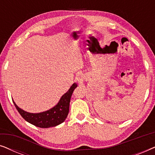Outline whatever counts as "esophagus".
Wrapping results in <instances>:
<instances>
[{
	"mask_svg": "<svg viewBox=\"0 0 155 155\" xmlns=\"http://www.w3.org/2000/svg\"><path fill=\"white\" fill-rule=\"evenodd\" d=\"M82 76L81 74H79V75H78V81H79V80H80V78H82Z\"/></svg>",
	"mask_w": 155,
	"mask_h": 155,
	"instance_id": "obj_1",
	"label": "esophagus"
}]
</instances>
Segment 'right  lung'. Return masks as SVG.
<instances>
[{
    "mask_svg": "<svg viewBox=\"0 0 155 155\" xmlns=\"http://www.w3.org/2000/svg\"><path fill=\"white\" fill-rule=\"evenodd\" d=\"M76 83L73 84L68 91L61 97L58 104L46 111L40 113H29L18 107L15 101L13 103L17 110L25 120L39 128H47L54 127L64 122L69 112L71 98L73 91L77 87Z\"/></svg>",
    "mask_w": 155,
    "mask_h": 155,
    "instance_id": "1",
    "label": "right lung"
}]
</instances>
